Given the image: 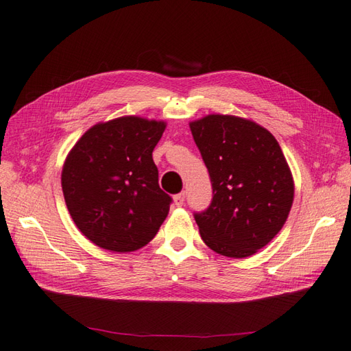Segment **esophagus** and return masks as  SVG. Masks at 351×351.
<instances>
[{"label": "esophagus", "instance_id": "34e87169", "mask_svg": "<svg viewBox=\"0 0 351 351\" xmlns=\"http://www.w3.org/2000/svg\"><path fill=\"white\" fill-rule=\"evenodd\" d=\"M184 202H185V193H179L173 197V203L176 206H182Z\"/></svg>", "mask_w": 351, "mask_h": 351}]
</instances>
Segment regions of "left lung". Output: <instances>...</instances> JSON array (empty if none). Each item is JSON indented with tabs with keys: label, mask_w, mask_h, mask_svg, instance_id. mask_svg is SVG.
Segmentation results:
<instances>
[{
	"label": "left lung",
	"mask_w": 351,
	"mask_h": 351,
	"mask_svg": "<svg viewBox=\"0 0 351 351\" xmlns=\"http://www.w3.org/2000/svg\"><path fill=\"white\" fill-rule=\"evenodd\" d=\"M213 182L214 197L195 214L203 242L243 258L267 245L286 224L295 197L289 162L271 132L257 122L210 113L190 122Z\"/></svg>",
	"instance_id": "1"
}]
</instances>
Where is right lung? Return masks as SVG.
<instances>
[{
    "mask_svg": "<svg viewBox=\"0 0 351 351\" xmlns=\"http://www.w3.org/2000/svg\"><path fill=\"white\" fill-rule=\"evenodd\" d=\"M165 121L119 117L99 122L79 138L64 161V200L77 229L94 245L130 252L154 239L170 195L158 185L152 151Z\"/></svg>",
    "mask_w": 351,
    "mask_h": 351,
    "instance_id": "obj_1",
    "label": "right lung"
}]
</instances>
